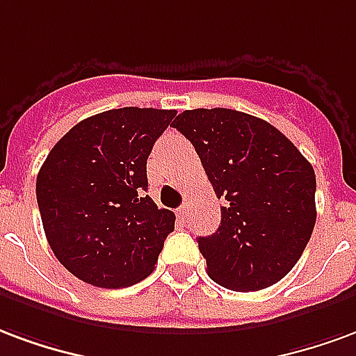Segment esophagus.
Masks as SVG:
<instances>
[{
	"label": "esophagus",
	"instance_id": "esophagus-1",
	"mask_svg": "<svg viewBox=\"0 0 356 356\" xmlns=\"http://www.w3.org/2000/svg\"><path fill=\"white\" fill-rule=\"evenodd\" d=\"M186 214H188V203L181 204L180 209H178V212H176V216L180 218L181 222H184V218H186Z\"/></svg>",
	"mask_w": 356,
	"mask_h": 356
}]
</instances>
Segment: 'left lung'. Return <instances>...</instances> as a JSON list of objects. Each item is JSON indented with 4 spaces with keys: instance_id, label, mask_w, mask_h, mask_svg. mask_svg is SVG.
Wrapping results in <instances>:
<instances>
[{
    "instance_id": "1",
    "label": "left lung",
    "mask_w": 356,
    "mask_h": 356,
    "mask_svg": "<svg viewBox=\"0 0 356 356\" xmlns=\"http://www.w3.org/2000/svg\"><path fill=\"white\" fill-rule=\"evenodd\" d=\"M172 127L193 144L224 201L218 232L197 238L210 279L237 292L281 281L315 227L309 161L273 124L237 110H186Z\"/></svg>"
}]
</instances>
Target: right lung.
<instances>
[{
  "label": "right lung",
  "instance_id": "add662e5",
  "mask_svg": "<svg viewBox=\"0 0 356 356\" xmlns=\"http://www.w3.org/2000/svg\"><path fill=\"white\" fill-rule=\"evenodd\" d=\"M175 110L119 108L83 119L41 165L35 195L49 246L83 282L124 288L152 273L175 212L146 195L147 157Z\"/></svg>",
  "mask_w": 356,
  "mask_h": 356
}]
</instances>
